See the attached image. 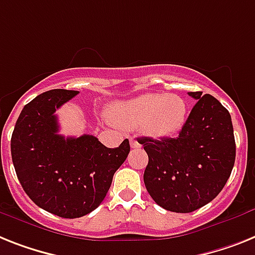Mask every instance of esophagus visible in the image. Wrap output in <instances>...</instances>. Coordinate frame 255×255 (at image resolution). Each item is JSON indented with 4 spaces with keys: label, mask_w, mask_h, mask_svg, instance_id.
<instances>
[{
    "label": "esophagus",
    "mask_w": 255,
    "mask_h": 255,
    "mask_svg": "<svg viewBox=\"0 0 255 255\" xmlns=\"http://www.w3.org/2000/svg\"><path fill=\"white\" fill-rule=\"evenodd\" d=\"M130 146H131V148H139L140 143L138 142L135 138H131V139H130Z\"/></svg>",
    "instance_id": "1"
}]
</instances>
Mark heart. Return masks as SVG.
<instances>
[{
  "label": "heart",
  "instance_id": "heart-1",
  "mask_svg": "<svg viewBox=\"0 0 255 255\" xmlns=\"http://www.w3.org/2000/svg\"><path fill=\"white\" fill-rule=\"evenodd\" d=\"M188 103L177 94L151 92L111 108V120L121 129L140 131L155 139L177 135L188 120Z\"/></svg>",
  "mask_w": 255,
  "mask_h": 255
}]
</instances>
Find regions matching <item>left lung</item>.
<instances>
[{
  "label": "left lung",
  "instance_id": "8db88e82",
  "mask_svg": "<svg viewBox=\"0 0 255 255\" xmlns=\"http://www.w3.org/2000/svg\"><path fill=\"white\" fill-rule=\"evenodd\" d=\"M177 138L138 142L148 155L143 180L151 198L172 212H193L223 190L236 159L231 115L222 103L201 91Z\"/></svg>",
  "mask_w": 255,
  "mask_h": 255
}]
</instances>
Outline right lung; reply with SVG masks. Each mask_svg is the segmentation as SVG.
Instances as JSON below:
<instances>
[{"mask_svg": "<svg viewBox=\"0 0 255 255\" xmlns=\"http://www.w3.org/2000/svg\"><path fill=\"white\" fill-rule=\"evenodd\" d=\"M78 95L50 90L24 105L11 135V157L18 180L31 201L66 219L98 208L113 174L130 152L129 140L108 148L94 135L58 134L56 109Z\"/></svg>", "mask_w": 255, "mask_h": 255, "instance_id": "right-lung-1", "label": "right lung"}]
</instances>
